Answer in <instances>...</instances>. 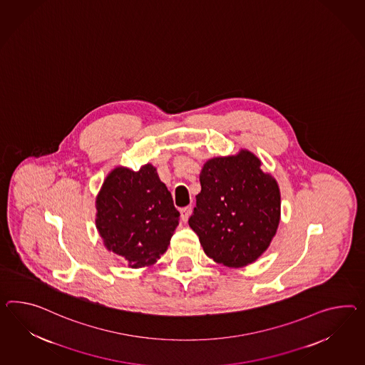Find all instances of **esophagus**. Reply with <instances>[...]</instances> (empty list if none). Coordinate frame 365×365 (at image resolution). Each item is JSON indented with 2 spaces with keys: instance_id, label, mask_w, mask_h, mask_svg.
<instances>
[{
  "instance_id": "1",
  "label": "esophagus",
  "mask_w": 365,
  "mask_h": 365,
  "mask_svg": "<svg viewBox=\"0 0 365 365\" xmlns=\"http://www.w3.org/2000/svg\"><path fill=\"white\" fill-rule=\"evenodd\" d=\"M180 213H181V221H182V222H187L189 215L192 213V206H185V207H182V209L180 210Z\"/></svg>"
}]
</instances>
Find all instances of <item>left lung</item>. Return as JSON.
<instances>
[{
    "label": "left lung",
    "mask_w": 365,
    "mask_h": 365,
    "mask_svg": "<svg viewBox=\"0 0 365 365\" xmlns=\"http://www.w3.org/2000/svg\"><path fill=\"white\" fill-rule=\"evenodd\" d=\"M201 192L189 226L206 255L227 267H243L261 257L281 220L279 187L250 150L207 160Z\"/></svg>",
    "instance_id": "obj_1"
}]
</instances>
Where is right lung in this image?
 <instances>
[{
	"instance_id": "1",
	"label": "right lung",
	"mask_w": 365,
	"mask_h": 365,
	"mask_svg": "<svg viewBox=\"0 0 365 365\" xmlns=\"http://www.w3.org/2000/svg\"><path fill=\"white\" fill-rule=\"evenodd\" d=\"M96 229L104 246L132 269L150 266L167 252L180 213L150 164L138 172L118 167L96 197Z\"/></svg>"
}]
</instances>
